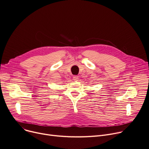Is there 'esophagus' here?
Masks as SVG:
<instances>
[{
	"instance_id": "34e87169",
	"label": "esophagus",
	"mask_w": 149,
	"mask_h": 149,
	"mask_svg": "<svg viewBox=\"0 0 149 149\" xmlns=\"http://www.w3.org/2000/svg\"><path fill=\"white\" fill-rule=\"evenodd\" d=\"M78 79H79V77L78 76H77V75H75V76L73 77V80L74 81H78Z\"/></svg>"
}]
</instances>
